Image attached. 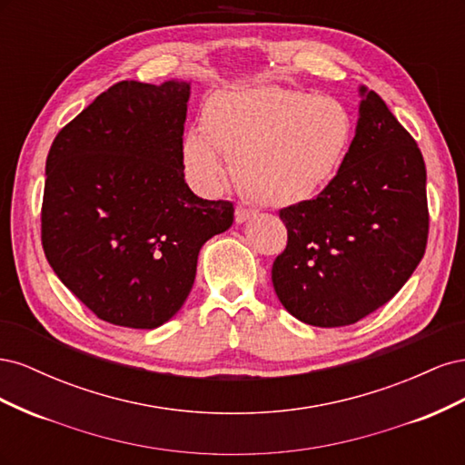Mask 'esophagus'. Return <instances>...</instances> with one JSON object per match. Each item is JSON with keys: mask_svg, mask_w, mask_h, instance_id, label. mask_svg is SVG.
<instances>
[{"mask_svg": "<svg viewBox=\"0 0 465 465\" xmlns=\"http://www.w3.org/2000/svg\"><path fill=\"white\" fill-rule=\"evenodd\" d=\"M252 215H254V211L248 209V207H244V205H238V207H236V211H234V219H236V223H244V221H248Z\"/></svg>", "mask_w": 465, "mask_h": 465, "instance_id": "esophagus-1", "label": "esophagus"}]
</instances>
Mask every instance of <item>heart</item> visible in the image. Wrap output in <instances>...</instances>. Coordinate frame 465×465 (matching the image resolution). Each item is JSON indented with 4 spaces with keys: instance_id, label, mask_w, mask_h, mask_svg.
I'll use <instances>...</instances> for the list:
<instances>
[{
    "instance_id": "b5f03b06",
    "label": "heart",
    "mask_w": 465,
    "mask_h": 465,
    "mask_svg": "<svg viewBox=\"0 0 465 465\" xmlns=\"http://www.w3.org/2000/svg\"><path fill=\"white\" fill-rule=\"evenodd\" d=\"M202 130L182 139L192 184L202 192L221 188L227 160L250 200L277 207L304 203L326 190L353 142V118L343 103L281 87L211 94Z\"/></svg>"
}]
</instances>
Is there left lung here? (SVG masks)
<instances>
[{
    "mask_svg": "<svg viewBox=\"0 0 465 465\" xmlns=\"http://www.w3.org/2000/svg\"><path fill=\"white\" fill-rule=\"evenodd\" d=\"M340 173L314 200L279 211L287 246L272 281L287 311L340 328L386 304L425 256L427 168L417 142L374 91Z\"/></svg>",
    "mask_w": 465,
    "mask_h": 465,
    "instance_id": "1",
    "label": "left lung"
}]
</instances>
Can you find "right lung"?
<instances>
[{"label":"right lung","instance_id":"obj_1","mask_svg":"<svg viewBox=\"0 0 465 465\" xmlns=\"http://www.w3.org/2000/svg\"><path fill=\"white\" fill-rule=\"evenodd\" d=\"M188 83L120 81L55 135L40 211L54 273L114 326L153 330L188 299L200 248L227 231L231 202L184 182Z\"/></svg>","mask_w":465,"mask_h":465}]
</instances>
